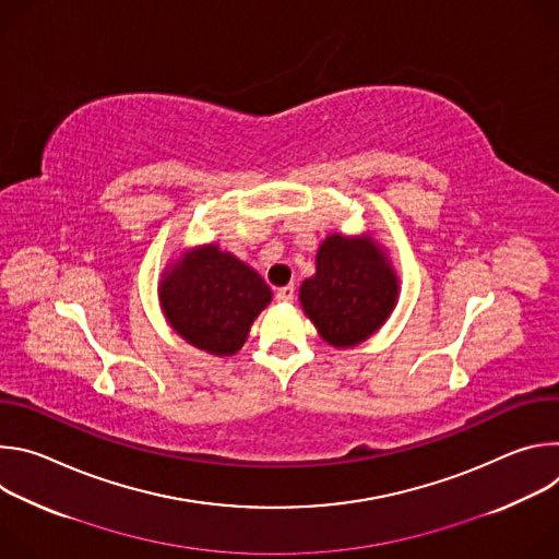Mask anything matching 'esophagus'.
<instances>
[{
    "instance_id": "esophagus-1",
    "label": "esophagus",
    "mask_w": 559,
    "mask_h": 559,
    "mask_svg": "<svg viewBox=\"0 0 559 559\" xmlns=\"http://www.w3.org/2000/svg\"><path fill=\"white\" fill-rule=\"evenodd\" d=\"M294 298H296V287L294 285H285L276 292V300H281V302H292Z\"/></svg>"
}]
</instances>
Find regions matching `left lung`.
Wrapping results in <instances>:
<instances>
[{
  "instance_id": "8db88e82",
  "label": "left lung",
  "mask_w": 559,
  "mask_h": 559,
  "mask_svg": "<svg viewBox=\"0 0 559 559\" xmlns=\"http://www.w3.org/2000/svg\"><path fill=\"white\" fill-rule=\"evenodd\" d=\"M397 281L382 252L365 238L330 236L316 254V274L300 285V302L330 345L354 347L386 321Z\"/></svg>"
}]
</instances>
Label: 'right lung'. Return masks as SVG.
I'll return each mask as SVG.
<instances>
[{"label":"right lung","mask_w":559,"mask_h":559,"mask_svg":"<svg viewBox=\"0 0 559 559\" xmlns=\"http://www.w3.org/2000/svg\"><path fill=\"white\" fill-rule=\"evenodd\" d=\"M270 300V287L252 267L214 246L192 252L162 283V305L170 325L214 356L241 349L254 318Z\"/></svg>","instance_id":"obj_1"}]
</instances>
